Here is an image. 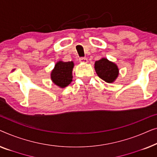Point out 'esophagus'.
I'll return each mask as SVG.
<instances>
[{"instance_id": "obj_1", "label": "esophagus", "mask_w": 157, "mask_h": 157, "mask_svg": "<svg viewBox=\"0 0 157 157\" xmlns=\"http://www.w3.org/2000/svg\"><path fill=\"white\" fill-rule=\"evenodd\" d=\"M79 60L80 63H87V59L86 58V57H82L80 58L79 59Z\"/></svg>"}]
</instances>
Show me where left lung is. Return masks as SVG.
<instances>
[{
	"mask_svg": "<svg viewBox=\"0 0 157 157\" xmlns=\"http://www.w3.org/2000/svg\"><path fill=\"white\" fill-rule=\"evenodd\" d=\"M94 69L98 75L107 82H113L119 75L117 66L106 58L96 61Z\"/></svg>",
	"mask_w": 157,
	"mask_h": 157,
	"instance_id": "8db88e82",
	"label": "left lung"
}]
</instances>
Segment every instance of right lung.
Returning <instances> with one entry per match:
<instances>
[{
    "mask_svg": "<svg viewBox=\"0 0 157 157\" xmlns=\"http://www.w3.org/2000/svg\"><path fill=\"white\" fill-rule=\"evenodd\" d=\"M73 62L59 61L55 65L51 72V79L53 82L62 88L65 87L72 80V71L73 68Z\"/></svg>",
    "mask_w": 157,
    "mask_h": 157,
    "instance_id": "right-lung-1",
    "label": "right lung"
}]
</instances>
